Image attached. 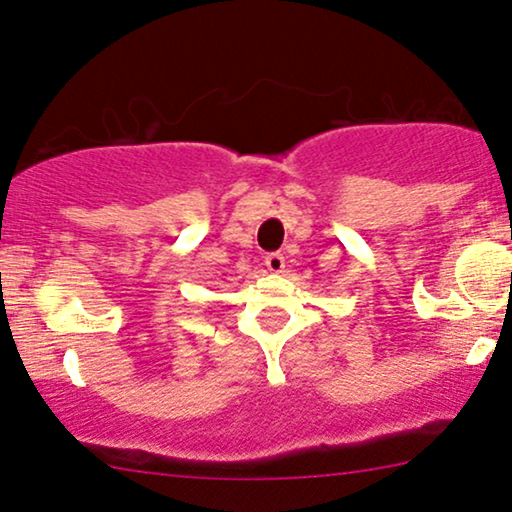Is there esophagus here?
Listing matches in <instances>:
<instances>
[{"instance_id": "obj_1", "label": "esophagus", "mask_w": 512, "mask_h": 512, "mask_svg": "<svg viewBox=\"0 0 512 512\" xmlns=\"http://www.w3.org/2000/svg\"><path fill=\"white\" fill-rule=\"evenodd\" d=\"M265 268H268L272 275H279V272H284V256L282 254H268V256H265Z\"/></svg>"}]
</instances>
